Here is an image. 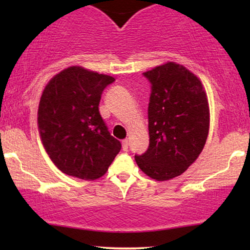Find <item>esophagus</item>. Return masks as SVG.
Here are the masks:
<instances>
[{"mask_svg": "<svg viewBox=\"0 0 250 250\" xmlns=\"http://www.w3.org/2000/svg\"><path fill=\"white\" fill-rule=\"evenodd\" d=\"M128 148H129V141H128L127 139L123 140V141H122V149H123V150H125V151H127Z\"/></svg>", "mask_w": 250, "mask_h": 250, "instance_id": "obj_1", "label": "esophagus"}]
</instances>
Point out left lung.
<instances>
[{
    "mask_svg": "<svg viewBox=\"0 0 250 250\" xmlns=\"http://www.w3.org/2000/svg\"><path fill=\"white\" fill-rule=\"evenodd\" d=\"M150 82L149 147L135 161L156 181L179 176L199 157L209 131V105L202 83L174 62L143 73Z\"/></svg>",
    "mask_w": 250,
    "mask_h": 250,
    "instance_id": "obj_1",
    "label": "left lung"
}]
</instances>
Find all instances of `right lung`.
I'll return each mask as SVG.
<instances>
[{
  "label": "right lung",
  "instance_id": "right-lung-1",
  "mask_svg": "<svg viewBox=\"0 0 250 250\" xmlns=\"http://www.w3.org/2000/svg\"><path fill=\"white\" fill-rule=\"evenodd\" d=\"M115 79L82 67H69L48 82L40 100L37 125L43 147L62 173L95 180L107 173L121 150L99 110Z\"/></svg>",
  "mask_w": 250,
  "mask_h": 250
}]
</instances>
